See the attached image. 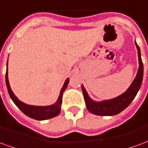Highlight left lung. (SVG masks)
<instances>
[{
  "label": "left lung",
  "instance_id": "left-lung-1",
  "mask_svg": "<svg viewBox=\"0 0 148 148\" xmlns=\"http://www.w3.org/2000/svg\"><path fill=\"white\" fill-rule=\"evenodd\" d=\"M135 43L138 50L140 66H139V69H138L135 79L124 93L112 99L105 100L102 101H95L90 98L83 85H82V90L83 93L86 108L90 112L93 114L98 115V116H114V115L119 114L130 105L131 102L135 98V97L136 96L137 93L140 90V86H141L142 81H143V65L142 62V59H141L140 47L137 45L136 42H135Z\"/></svg>",
  "mask_w": 148,
  "mask_h": 148
}]
</instances>
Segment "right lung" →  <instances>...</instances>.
Returning a JSON list of instances; mask_svg holds the SVG:
<instances>
[{
    "label": "right lung",
    "mask_w": 148,
    "mask_h": 148,
    "mask_svg": "<svg viewBox=\"0 0 148 148\" xmlns=\"http://www.w3.org/2000/svg\"><path fill=\"white\" fill-rule=\"evenodd\" d=\"M69 79L67 78L65 81L63 86L61 89L60 94L58 96V100L56 101V102L54 103L51 106H30L27 105L25 103L22 102L21 101L18 99L16 97L13 92L12 91L11 87L8 82V62H7V69H6V74H5V81H6V86L8 89L9 96L12 100V101L15 103V105L17 106L21 111L24 112V114L29 116V117L37 120V121H44L47 119H51L58 116L60 112H61V106L62 102V93L64 92L69 83Z\"/></svg>",
    "instance_id": "add662e5"
}]
</instances>
